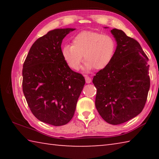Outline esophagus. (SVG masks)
Here are the masks:
<instances>
[{"instance_id": "1", "label": "esophagus", "mask_w": 159, "mask_h": 159, "mask_svg": "<svg viewBox=\"0 0 159 159\" xmlns=\"http://www.w3.org/2000/svg\"><path fill=\"white\" fill-rule=\"evenodd\" d=\"M85 83H90L92 80H91L90 78L88 76H85Z\"/></svg>"}]
</instances>
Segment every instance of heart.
<instances>
[{
	"instance_id": "1",
	"label": "heart",
	"mask_w": 159,
	"mask_h": 159,
	"mask_svg": "<svg viewBox=\"0 0 159 159\" xmlns=\"http://www.w3.org/2000/svg\"><path fill=\"white\" fill-rule=\"evenodd\" d=\"M116 43L109 35L94 31H82L74 37L71 45H65L61 53L70 68L79 69L83 61H85L83 69L90 71L94 68L102 70L109 65L114 58Z\"/></svg>"
}]
</instances>
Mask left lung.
<instances>
[{
	"label": "left lung",
	"mask_w": 159,
	"mask_h": 159,
	"mask_svg": "<svg viewBox=\"0 0 159 159\" xmlns=\"http://www.w3.org/2000/svg\"><path fill=\"white\" fill-rule=\"evenodd\" d=\"M108 27H104L107 29ZM116 42L111 62L94 76L97 88L95 107L106 122L125 123L143 109L150 87L148 57L139 43L114 29Z\"/></svg>",
	"instance_id": "left-lung-1"
}]
</instances>
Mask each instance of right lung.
<instances>
[{
    "label": "right lung",
    "mask_w": 159,
    "mask_h": 159,
    "mask_svg": "<svg viewBox=\"0 0 159 159\" xmlns=\"http://www.w3.org/2000/svg\"><path fill=\"white\" fill-rule=\"evenodd\" d=\"M76 29H56L32 45L22 69V89L31 111L41 121L60 126L74 116L85 85L61 53L64 38Z\"/></svg>",
    "instance_id": "1"
}]
</instances>
